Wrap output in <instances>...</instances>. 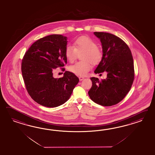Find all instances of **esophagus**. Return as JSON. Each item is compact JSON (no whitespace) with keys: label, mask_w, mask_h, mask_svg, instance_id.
Masks as SVG:
<instances>
[{"label":"esophagus","mask_w":155,"mask_h":155,"mask_svg":"<svg viewBox=\"0 0 155 155\" xmlns=\"http://www.w3.org/2000/svg\"><path fill=\"white\" fill-rule=\"evenodd\" d=\"M84 77H81V76H80L79 77V80H80V81H82L83 80H84Z\"/></svg>","instance_id":"esophagus-1"}]
</instances>
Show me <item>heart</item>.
<instances>
[{
  "instance_id": "heart-1",
  "label": "heart",
  "mask_w": 155,
  "mask_h": 155,
  "mask_svg": "<svg viewBox=\"0 0 155 155\" xmlns=\"http://www.w3.org/2000/svg\"><path fill=\"white\" fill-rule=\"evenodd\" d=\"M81 59L69 67V70L80 76H84L91 68V63L98 64L102 60V53L98 48L97 44L91 38L82 36L77 38L74 42V46L68 45L65 48V54L67 60L72 62L75 60L78 54L82 53Z\"/></svg>"
}]
</instances>
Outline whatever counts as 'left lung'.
<instances>
[{
	"label": "left lung",
	"instance_id": "1",
	"mask_svg": "<svg viewBox=\"0 0 155 155\" xmlns=\"http://www.w3.org/2000/svg\"><path fill=\"white\" fill-rule=\"evenodd\" d=\"M102 47V58L94 71H106V79L99 81L91 77L90 99L103 106H111L120 102L131 89L134 80V66L131 52L121 38L106 32H95Z\"/></svg>",
	"mask_w": 155,
	"mask_h": 155
}]
</instances>
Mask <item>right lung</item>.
<instances>
[{
    "label": "right lung",
    "instance_id": "add662e5",
    "mask_svg": "<svg viewBox=\"0 0 155 155\" xmlns=\"http://www.w3.org/2000/svg\"><path fill=\"white\" fill-rule=\"evenodd\" d=\"M67 37L61 35L40 38L25 52L22 60L21 72L28 94L43 106L56 107L65 103L79 82L78 78L68 71L62 78L53 77L55 69L67 64Z\"/></svg>",
    "mask_w": 155,
    "mask_h": 155
}]
</instances>
